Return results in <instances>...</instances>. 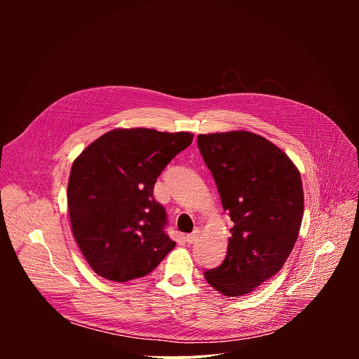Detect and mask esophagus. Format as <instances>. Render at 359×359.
<instances>
[{
	"label": "esophagus",
	"instance_id": "esophagus-1",
	"mask_svg": "<svg viewBox=\"0 0 359 359\" xmlns=\"http://www.w3.org/2000/svg\"><path fill=\"white\" fill-rule=\"evenodd\" d=\"M198 233H200L198 230H194L193 233L187 234V236H186V241H187L189 244H193V243L197 240V237H198Z\"/></svg>",
	"mask_w": 359,
	"mask_h": 359
}]
</instances>
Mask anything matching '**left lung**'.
Instances as JSON below:
<instances>
[{
  "instance_id": "1",
  "label": "left lung",
  "mask_w": 359,
  "mask_h": 359,
  "mask_svg": "<svg viewBox=\"0 0 359 359\" xmlns=\"http://www.w3.org/2000/svg\"><path fill=\"white\" fill-rule=\"evenodd\" d=\"M197 143L234 223L224 262L204 277L227 297L244 295L292 251L304 213L301 176L280 147L252 132L198 135Z\"/></svg>"
}]
</instances>
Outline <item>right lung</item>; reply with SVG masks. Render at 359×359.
<instances>
[{
	"instance_id": "obj_1",
	"label": "right lung",
	"mask_w": 359,
	"mask_h": 359,
	"mask_svg": "<svg viewBox=\"0 0 359 359\" xmlns=\"http://www.w3.org/2000/svg\"><path fill=\"white\" fill-rule=\"evenodd\" d=\"M193 140L189 132L114 129L74 161L68 210L74 237L92 270L125 283L155 270L176 245L153 187Z\"/></svg>"
}]
</instances>
